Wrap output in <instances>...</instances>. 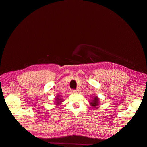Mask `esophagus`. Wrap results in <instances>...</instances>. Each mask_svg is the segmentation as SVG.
Here are the masks:
<instances>
[{"instance_id": "34e87169", "label": "esophagus", "mask_w": 147, "mask_h": 147, "mask_svg": "<svg viewBox=\"0 0 147 147\" xmlns=\"http://www.w3.org/2000/svg\"><path fill=\"white\" fill-rule=\"evenodd\" d=\"M71 91H72V93H79L81 91V88H77L76 90H71Z\"/></svg>"}]
</instances>
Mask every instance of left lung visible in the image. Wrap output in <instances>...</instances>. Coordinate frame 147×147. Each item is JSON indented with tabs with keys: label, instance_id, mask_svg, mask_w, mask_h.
I'll return each instance as SVG.
<instances>
[{
	"label": "left lung",
	"instance_id": "obj_1",
	"mask_svg": "<svg viewBox=\"0 0 147 147\" xmlns=\"http://www.w3.org/2000/svg\"><path fill=\"white\" fill-rule=\"evenodd\" d=\"M90 104L91 106H93L94 107L98 106L99 105V98H98V96H95V97L93 99V100H91V102H90Z\"/></svg>",
	"mask_w": 147,
	"mask_h": 147
}]
</instances>
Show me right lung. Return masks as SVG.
<instances>
[{"instance_id": "1", "label": "right lung", "mask_w": 147, "mask_h": 147, "mask_svg": "<svg viewBox=\"0 0 147 147\" xmlns=\"http://www.w3.org/2000/svg\"><path fill=\"white\" fill-rule=\"evenodd\" d=\"M55 102H56V105H60L61 103L62 102V99L60 98V97H59V96H57V97L56 98V99H55Z\"/></svg>"}]
</instances>
